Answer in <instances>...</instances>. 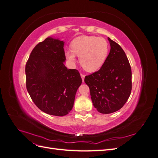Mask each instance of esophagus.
Returning <instances> with one entry per match:
<instances>
[{
  "instance_id": "1",
  "label": "esophagus",
  "mask_w": 158,
  "mask_h": 158,
  "mask_svg": "<svg viewBox=\"0 0 158 158\" xmlns=\"http://www.w3.org/2000/svg\"><path fill=\"white\" fill-rule=\"evenodd\" d=\"M80 76H81V77H82V81L84 82V78H85V74H80Z\"/></svg>"
}]
</instances>
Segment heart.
I'll use <instances>...</instances> for the list:
<instances>
[{"label": "heart", "mask_w": 158, "mask_h": 158, "mask_svg": "<svg viewBox=\"0 0 158 158\" xmlns=\"http://www.w3.org/2000/svg\"><path fill=\"white\" fill-rule=\"evenodd\" d=\"M71 50L65 52L70 62L74 63L76 55L82 67L88 72L99 70L106 62L109 51L108 42L103 37L82 35L75 38L71 43Z\"/></svg>", "instance_id": "obj_1"}]
</instances>
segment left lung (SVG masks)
Returning <instances> with one entry per match:
<instances>
[{"label":"left lung","mask_w":158,"mask_h":158,"mask_svg":"<svg viewBox=\"0 0 158 158\" xmlns=\"http://www.w3.org/2000/svg\"><path fill=\"white\" fill-rule=\"evenodd\" d=\"M108 40L111 50L105 63L84 79L89 88L94 106L103 114L121 109L132 90L131 67L125 52L116 42L109 37Z\"/></svg>","instance_id":"obj_1"}]
</instances>
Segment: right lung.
Returning a JSON list of instances; mask_svg holds the SVG:
<instances>
[{
	"instance_id": "add662e5",
	"label": "right lung",
	"mask_w": 158,
	"mask_h": 158,
	"mask_svg": "<svg viewBox=\"0 0 158 158\" xmlns=\"http://www.w3.org/2000/svg\"><path fill=\"white\" fill-rule=\"evenodd\" d=\"M64 42L48 37L32 50L26 64V88L41 111L55 116L67 114L82 84L78 70L64 64Z\"/></svg>"
}]
</instances>
